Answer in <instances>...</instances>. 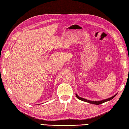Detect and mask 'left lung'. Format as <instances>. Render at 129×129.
I'll return each instance as SVG.
<instances>
[{
  "mask_svg": "<svg viewBox=\"0 0 129 129\" xmlns=\"http://www.w3.org/2000/svg\"><path fill=\"white\" fill-rule=\"evenodd\" d=\"M116 95H115L114 96H112V97H111V98H109V99H106V100H102V101H90V100H87L86 99H83V98H81L80 97H79V96L76 94V97L78 98V99L82 101H85V102H87V103H90V104H95V105H99V104H103L104 103H105V102H107L108 101H109L111 100H112L114 99V98L115 97V96Z\"/></svg>",
  "mask_w": 129,
  "mask_h": 129,
  "instance_id": "left-lung-1",
  "label": "left lung"
}]
</instances>
